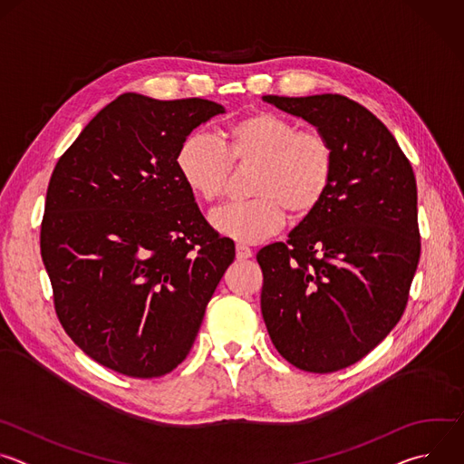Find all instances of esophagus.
<instances>
[{"instance_id": "34e87169", "label": "esophagus", "mask_w": 464, "mask_h": 464, "mask_svg": "<svg viewBox=\"0 0 464 464\" xmlns=\"http://www.w3.org/2000/svg\"><path fill=\"white\" fill-rule=\"evenodd\" d=\"M253 255L251 247H247L246 244H237V258L238 260H244V258H249Z\"/></svg>"}]
</instances>
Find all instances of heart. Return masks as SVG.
Segmentation results:
<instances>
[{
  "label": "heart",
  "instance_id": "heart-1",
  "mask_svg": "<svg viewBox=\"0 0 464 464\" xmlns=\"http://www.w3.org/2000/svg\"><path fill=\"white\" fill-rule=\"evenodd\" d=\"M231 165H255L249 178L253 200L224 206L211 213V226L238 242H260L292 215L310 213L334 176V149L319 130L276 111H255L227 126L220 141L190 134L176 154V169L188 190L215 202L229 183Z\"/></svg>",
  "mask_w": 464,
  "mask_h": 464
}]
</instances>
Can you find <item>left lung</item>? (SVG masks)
Wrapping results in <instances>:
<instances>
[{"label":"left lung","instance_id":"left-lung-1","mask_svg":"<svg viewBox=\"0 0 464 464\" xmlns=\"http://www.w3.org/2000/svg\"><path fill=\"white\" fill-rule=\"evenodd\" d=\"M334 149L323 200L262 247L260 310L279 354L308 372L360 362L401 321L420 258L417 181L385 124L338 95H264Z\"/></svg>","mask_w":464,"mask_h":464}]
</instances>
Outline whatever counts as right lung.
Wrapping results in <instances>:
<instances>
[{
    "label": "right lung",
    "mask_w": 464,
    "mask_h": 464,
    "mask_svg": "<svg viewBox=\"0 0 464 464\" xmlns=\"http://www.w3.org/2000/svg\"><path fill=\"white\" fill-rule=\"evenodd\" d=\"M224 111L206 99L122 93L51 174L40 249L54 310L75 345L111 371L176 369L235 258L176 169L181 141Z\"/></svg>",
    "instance_id": "obj_1"
}]
</instances>
